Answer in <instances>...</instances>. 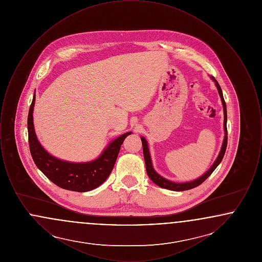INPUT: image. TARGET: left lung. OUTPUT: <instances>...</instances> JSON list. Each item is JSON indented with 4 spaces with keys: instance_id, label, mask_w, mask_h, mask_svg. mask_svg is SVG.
Returning <instances> with one entry per match:
<instances>
[{
    "instance_id": "obj_1",
    "label": "left lung",
    "mask_w": 262,
    "mask_h": 262,
    "mask_svg": "<svg viewBox=\"0 0 262 262\" xmlns=\"http://www.w3.org/2000/svg\"><path fill=\"white\" fill-rule=\"evenodd\" d=\"M212 79L215 81V84L218 89L219 95L222 100V104H223V110H224V130L225 137L223 140V144L220 150V153L217 157V159L215 160L214 164L210 167V169L200 177L199 179L191 181V182H187V183H174L171 182L169 180H166L165 178L161 177L160 174H157L155 172V170L153 169L152 162H151V158H150L149 149H148V145H147V141L144 137H141V142H142V148H143V156H144V161H145V166H146V172L150 178V180L157 185L158 187H163V188H167L170 190H176V191H183V190H187V189H191L193 187H199L201 185L210 174L213 173V171L217 168V166L221 163L223 157H224L226 148H227V142H228V132H227V108H226V103H225L224 97H223V93H222V89L220 88L219 83L217 82V80L212 76Z\"/></svg>"
}]
</instances>
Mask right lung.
Here are the masks:
<instances>
[{
    "mask_svg": "<svg viewBox=\"0 0 262 262\" xmlns=\"http://www.w3.org/2000/svg\"><path fill=\"white\" fill-rule=\"evenodd\" d=\"M34 103L35 94L28 112L27 129L29 149L38 169L55 185L68 190L84 192L101 186L112 172L121 145L132 132L113 140L96 160L84 163L62 161L50 155L38 141L33 125Z\"/></svg>",
    "mask_w": 262,
    "mask_h": 262,
    "instance_id": "1",
    "label": "right lung"
}]
</instances>
